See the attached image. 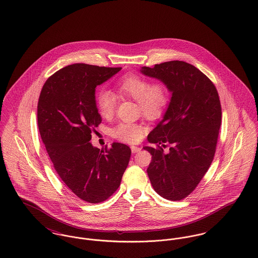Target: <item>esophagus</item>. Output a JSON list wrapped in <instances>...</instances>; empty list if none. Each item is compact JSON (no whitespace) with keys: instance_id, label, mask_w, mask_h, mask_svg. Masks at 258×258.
<instances>
[{"instance_id":"esophagus-1","label":"esophagus","mask_w":258,"mask_h":258,"mask_svg":"<svg viewBox=\"0 0 258 258\" xmlns=\"http://www.w3.org/2000/svg\"><path fill=\"white\" fill-rule=\"evenodd\" d=\"M131 148H132V152H133V153H137V152H139V151L142 150V148H141L140 146H132Z\"/></svg>"}]
</instances>
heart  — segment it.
<instances>
[{
    "label": "heart",
    "mask_w": 258,
    "mask_h": 258,
    "mask_svg": "<svg viewBox=\"0 0 258 258\" xmlns=\"http://www.w3.org/2000/svg\"><path fill=\"white\" fill-rule=\"evenodd\" d=\"M117 92L139 102L143 115L149 119L160 117L167 110L170 103V91L163 81L150 83L147 78L141 75L128 73L120 77L116 82ZM96 107L104 118L112 117L116 107L115 94L107 89H100L95 97ZM112 136L124 143H135L142 139V124L121 121L112 128Z\"/></svg>",
    "instance_id": "obj_1"
}]
</instances>
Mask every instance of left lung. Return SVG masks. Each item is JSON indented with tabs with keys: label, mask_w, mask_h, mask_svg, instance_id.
<instances>
[{
	"label": "left lung",
	"mask_w": 258,
	"mask_h": 258,
	"mask_svg": "<svg viewBox=\"0 0 258 258\" xmlns=\"http://www.w3.org/2000/svg\"><path fill=\"white\" fill-rule=\"evenodd\" d=\"M141 72L167 84L172 93L161 121L144 146L152 155L147 174L155 192L170 201L191 194L208 171L216 152L222 108L213 82L198 68L174 60L142 67ZM170 146L168 154L163 148Z\"/></svg>",
	"instance_id": "1"
}]
</instances>
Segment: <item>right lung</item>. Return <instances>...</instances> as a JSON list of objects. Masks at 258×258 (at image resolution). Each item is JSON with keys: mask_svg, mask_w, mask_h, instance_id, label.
Here are the masks:
<instances>
[{"mask_svg": "<svg viewBox=\"0 0 258 258\" xmlns=\"http://www.w3.org/2000/svg\"><path fill=\"white\" fill-rule=\"evenodd\" d=\"M120 69L68 65L46 80L38 99V130L54 169L78 198L92 204L115 193L132 154L123 143L99 149L90 143L102 121L95 102L96 87Z\"/></svg>", "mask_w": 258, "mask_h": 258, "instance_id": "obj_1", "label": "right lung"}]
</instances>
